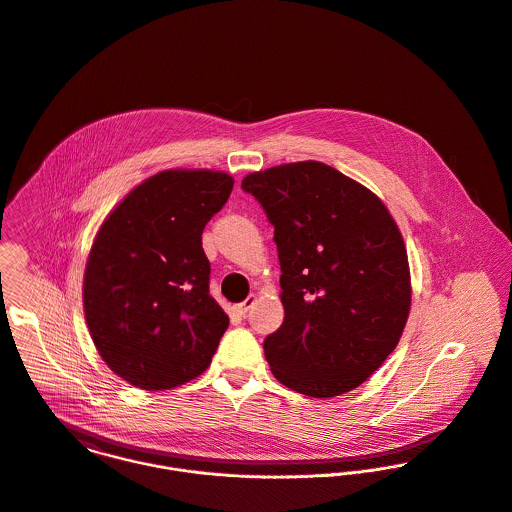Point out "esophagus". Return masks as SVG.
I'll use <instances>...</instances> for the list:
<instances>
[{"label": "esophagus", "instance_id": "1", "mask_svg": "<svg viewBox=\"0 0 512 512\" xmlns=\"http://www.w3.org/2000/svg\"><path fill=\"white\" fill-rule=\"evenodd\" d=\"M255 294H249L247 298H245V302H241V304H235L233 306V314H237V316H245L247 314V310L255 304Z\"/></svg>", "mask_w": 512, "mask_h": 512}]
</instances>
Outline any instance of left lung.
Segmentation results:
<instances>
[{
    "instance_id": "obj_1",
    "label": "left lung",
    "mask_w": 512,
    "mask_h": 512,
    "mask_svg": "<svg viewBox=\"0 0 512 512\" xmlns=\"http://www.w3.org/2000/svg\"><path fill=\"white\" fill-rule=\"evenodd\" d=\"M281 261L283 326L265 357L284 387L340 397L365 383L404 332L412 284L406 245L383 200L320 161L249 172Z\"/></svg>"
}]
</instances>
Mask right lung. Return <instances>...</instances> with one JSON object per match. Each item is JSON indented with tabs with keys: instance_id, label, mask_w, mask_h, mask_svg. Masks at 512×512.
I'll return each instance as SVG.
<instances>
[{
	"instance_id": "add662e5",
	"label": "right lung",
	"mask_w": 512,
	"mask_h": 512,
	"mask_svg": "<svg viewBox=\"0 0 512 512\" xmlns=\"http://www.w3.org/2000/svg\"><path fill=\"white\" fill-rule=\"evenodd\" d=\"M231 174L161 171L106 216L84 269V316L106 365L143 391L202 375L228 330L210 296L202 231L228 202Z\"/></svg>"
}]
</instances>
